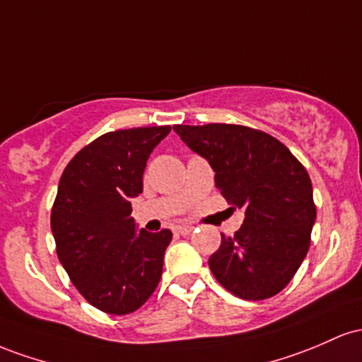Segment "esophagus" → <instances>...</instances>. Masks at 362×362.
Returning a JSON list of instances; mask_svg holds the SVG:
<instances>
[{"instance_id": "1", "label": "esophagus", "mask_w": 362, "mask_h": 362, "mask_svg": "<svg viewBox=\"0 0 362 362\" xmlns=\"http://www.w3.org/2000/svg\"><path fill=\"white\" fill-rule=\"evenodd\" d=\"M193 230V226H176L174 227V233L181 235H188Z\"/></svg>"}]
</instances>
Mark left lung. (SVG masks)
<instances>
[{
  "label": "left lung",
  "mask_w": 362,
  "mask_h": 362,
  "mask_svg": "<svg viewBox=\"0 0 362 362\" xmlns=\"http://www.w3.org/2000/svg\"><path fill=\"white\" fill-rule=\"evenodd\" d=\"M174 132L215 173V186L245 209L234 235L209 258L234 296L259 301L280 292L306 258L316 221L308 170L277 138L238 124H176Z\"/></svg>",
  "instance_id": "8db88e82"
}]
</instances>
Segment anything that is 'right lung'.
Wrapping results in <instances>:
<instances>
[{"mask_svg":"<svg viewBox=\"0 0 362 362\" xmlns=\"http://www.w3.org/2000/svg\"><path fill=\"white\" fill-rule=\"evenodd\" d=\"M170 127L109 132L63 170L51 212L58 258L80 294L109 315L136 311L156 291L173 233L138 229L132 198Z\"/></svg>","mask_w":362,"mask_h":362,"instance_id":"add662e5","label":"right lung"}]
</instances>
